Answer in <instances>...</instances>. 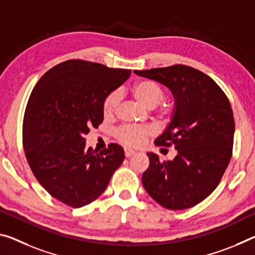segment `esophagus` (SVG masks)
Segmentation results:
<instances>
[{
  "label": "esophagus",
  "mask_w": 255,
  "mask_h": 255,
  "mask_svg": "<svg viewBox=\"0 0 255 255\" xmlns=\"http://www.w3.org/2000/svg\"><path fill=\"white\" fill-rule=\"evenodd\" d=\"M136 153L137 152L134 151V149H131V148H125V155H126V157L134 155V154H136Z\"/></svg>",
  "instance_id": "obj_1"
}]
</instances>
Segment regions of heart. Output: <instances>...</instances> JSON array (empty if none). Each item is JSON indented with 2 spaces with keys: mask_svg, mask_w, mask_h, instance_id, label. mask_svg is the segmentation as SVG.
Returning <instances> with one entry per match:
<instances>
[{
  "mask_svg": "<svg viewBox=\"0 0 255 255\" xmlns=\"http://www.w3.org/2000/svg\"><path fill=\"white\" fill-rule=\"evenodd\" d=\"M131 94L140 106L146 109H153L163 100L164 91L159 84L149 79L136 82L131 86ZM119 103V95L117 92L108 94L103 100L102 112L106 119L115 116ZM170 113L169 108L161 109L160 116L165 117ZM152 134V129L148 127H123L116 131V137L120 143L127 146H139L144 143L146 137Z\"/></svg>",
  "mask_w": 255,
  "mask_h": 255,
  "instance_id": "obj_1",
  "label": "heart"
}]
</instances>
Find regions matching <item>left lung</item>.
Here are the masks:
<instances>
[{"label": "left lung", "instance_id": "8db88e82", "mask_svg": "<svg viewBox=\"0 0 255 255\" xmlns=\"http://www.w3.org/2000/svg\"><path fill=\"white\" fill-rule=\"evenodd\" d=\"M134 72L164 85L175 99L170 123L154 143L172 144L177 155L160 162L155 153H146L145 191L167 209L192 208L215 191L232 157L235 123L229 101L215 80L192 67Z\"/></svg>", "mask_w": 255, "mask_h": 255}]
</instances>
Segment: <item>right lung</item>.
<instances>
[{
	"instance_id": "obj_1",
	"label": "right lung",
	"mask_w": 255,
	"mask_h": 255,
	"mask_svg": "<svg viewBox=\"0 0 255 255\" xmlns=\"http://www.w3.org/2000/svg\"><path fill=\"white\" fill-rule=\"evenodd\" d=\"M127 69L68 60L43 75L23 117V149L31 171L62 203L82 208L98 199L124 162V148L110 144L98 153L85 135L103 121L104 98L130 76Z\"/></svg>"
}]
</instances>
